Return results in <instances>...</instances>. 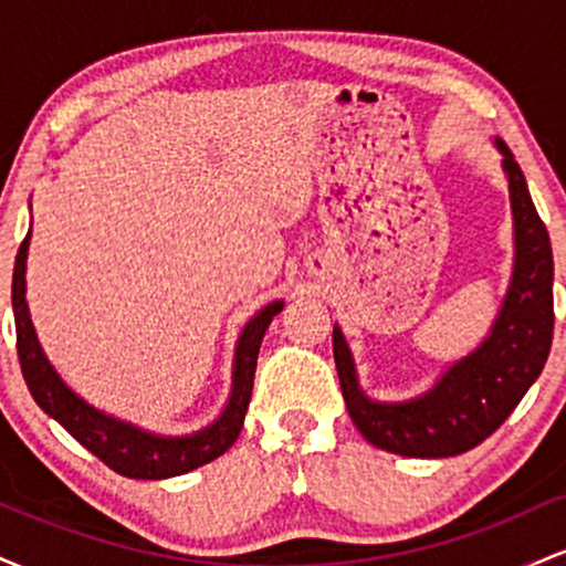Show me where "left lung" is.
Masks as SVG:
<instances>
[{
    "instance_id": "obj_1",
    "label": "left lung",
    "mask_w": 566,
    "mask_h": 566,
    "mask_svg": "<svg viewBox=\"0 0 566 566\" xmlns=\"http://www.w3.org/2000/svg\"><path fill=\"white\" fill-rule=\"evenodd\" d=\"M497 148L509 172L516 263L509 295L482 346L447 369L420 399L378 405L359 391L350 350L340 329H333L335 367L350 420L369 444L386 452L452 458L473 450L505 423L548 359L554 340V252L522 167L503 140H497Z\"/></svg>"
}]
</instances>
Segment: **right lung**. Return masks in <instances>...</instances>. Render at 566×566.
Instances as JSON below:
<instances>
[{
    "instance_id": "obj_1",
    "label": "right lung",
    "mask_w": 566,
    "mask_h": 566,
    "mask_svg": "<svg viewBox=\"0 0 566 566\" xmlns=\"http://www.w3.org/2000/svg\"><path fill=\"white\" fill-rule=\"evenodd\" d=\"M25 252H29V233L18 247L15 271H12V311H15V337L18 359H21L23 378L36 405L61 423L80 444L87 447L95 458H101L108 469L127 479H170L188 473L199 465L210 463L223 454L244 426V412L250 407L252 380H255L258 350H261L263 335L269 324L282 311V303L265 305L255 319L242 329L237 346V361H233V391L229 407L220 418L205 431L191 437L165 439L140 428L122 423L97 412L95 407L84 405L74 391L63 386L55 369L48 365L42 348H39L34 327L29 319L25 305Z\"/></svg>"
}]
</instances>
